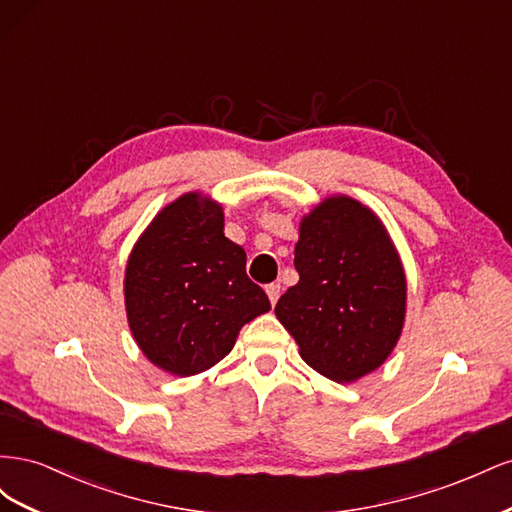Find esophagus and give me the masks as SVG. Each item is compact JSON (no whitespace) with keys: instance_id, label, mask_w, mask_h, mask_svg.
<instances>
[{"instance_id":"1","label":"esophagus","mask_w":512,"mask_h":512,"mask_svg":"<svg viewBox=\"0 0 512 512\" xmlns=\"http://www.w3.org/2000/svg\"><path fill=\"white\" fill-rule=\"evenodd\" d=\"M280 284H269L267 286V297H269V301H271V305H275L277 303V299H280Z\"/></svg>"}]
</instances>
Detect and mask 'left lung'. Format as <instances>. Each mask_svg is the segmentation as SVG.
<instances>
[{
	"instance_id": "1",
	"label": "left lung",
	"mask_w": 512,
	"mask_h": 512,
	"mask_svg": "<svg viewBox=\"0 0 512 512\" xmlns=\"http://www.w3.org/2000/svg\"><path fill=\"white\" fill-rule=\"evenodd\" d=\"M299 282L275 305L301 359L339 384L376 371L397 346L408 284L378 215L333 194L301 218L294 245Z\"/></svg>"
}]
</instances>
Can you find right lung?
Listing matches in <instances>:
<instances>
[{"instance_id": "1", "label": "right lung", "mask_w": 512, "mask_h": 512, "mask_svg": "<svg viewBox=\"0 0 512 512\" xmlns=\"http://www.w3.org/2000/svg\"><path fill=\"white\" fill-rule=\"evenodd\" d=\"M123 297L134 342L173 376L220 363L243 324L271 309L245 273L243 247L224 235V209L185 192L149 222L128 256Z\"/></svg>"}]
</instances>
